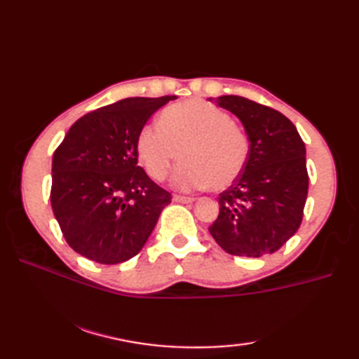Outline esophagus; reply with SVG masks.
<instances>
[{
	"label": "esophagus",
	"mask_w": 359,
	"mask_h": 359,
	"mask_svg": "<svg viewBox=\"0 0 359 359\" xmlns=\"http://www.w3.org/2000/svg\"><path fill=\"white\" fill-rule=\"evenodd\" d=\"M172 199H174V202H179V203H191V202H194V197L180 196V194H175Z\"/></svg>",
	"instance_id": "esophagus-1"
}]
</instances>
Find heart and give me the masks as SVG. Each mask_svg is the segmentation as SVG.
I'll return each instance as SVG.
<instances>
[{
  "label": "heart",
  "instance_id": "obj_1",
  "mask_svg": "<svg viewBox=\"0 0 359 359\" xmlns=\"http://www.w3.org/2000/svg\"><path fill=\"white\" fill-rule=\"evenodd\" d=\"M135 149L151 179L165 180L180 157L182 165L172 177L175 187L222 191L245 170L250 140L228 112L207 102L187 100L166 106L158 125H144L137 134Z\"/></svg>",
  "mask_w": 359,
  "mask_h": 359
}]
</instances>
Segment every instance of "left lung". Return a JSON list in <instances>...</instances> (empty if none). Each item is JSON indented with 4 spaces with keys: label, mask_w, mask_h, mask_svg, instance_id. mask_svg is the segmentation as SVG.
<instances>
[{
    "label": "left lung",
    "mask_w": 359,
    "mask_h": 359,
    "mask_svg": "<svg viewBox=\"0 0 359 359\" xmlns=\"http://www.w3.org/2000/svg\"><path fill=\"white\" fill-rule=\"evenodd\" d=\"M215 102L242 121L250 157L241 177L219 194V216L208 230L233 256L274 253L302 222L309 193L306 144L276 109L239 95Z\"/></svg>",
    "instance_id": "obj_1"
}]
</instances>
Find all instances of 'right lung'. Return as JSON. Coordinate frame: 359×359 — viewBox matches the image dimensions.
Returning a JSON list of instances; mask_svg holds the SVG:
<instances>
[{"label":"right lung","mask_w":359,"mask_h":359,"mask_svg":"<svg viewBox=\"0 0 359 359\" xmlns=\"http://www.w3.org/2000/svg\"><path fill=\"white\" fill-rule=\"evenodd\" d=\"M175 95L133 97L79 118L53 152L50 205L69 247L98 264L143 248L171 194L137 165V134Z\"/></svg>","instance_id":"right-lung-1"}]
</instances>
